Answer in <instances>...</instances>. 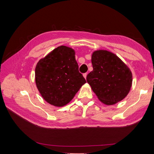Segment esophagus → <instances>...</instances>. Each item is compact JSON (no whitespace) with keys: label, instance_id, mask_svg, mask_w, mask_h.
<instances>
[{"label":"esophagus","instance_id":"esophagus-1","mask_svg":"<svg viewBox=\"0 0 154 154\" xmlns=\"http://www.w3.org/2000/svg\"><path fill=\"white\" fill-rule=\"evenodd\" d=\"M87 73L83 74V77H85V79H86V78H87Z\"/></svg>","mask_w":154,"mask_h":154}]
</instances>
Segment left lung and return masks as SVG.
Wrapping results in <instances>:
<instances>
[{
  "mask_svg": "<svg viewBox=\"0 0 154 154\" xmlns=\"http://www.w3.org/2000/svg\"><path fill=\"white\" fill-rule=\"evenodd\" d=\"M93 70L87 81L99 100L106 105L120 102L129 93L132 84L130 68L109 51H94L91 57Z\"/></svg>",
  "mask_w": 154,
  "mask_h": 154,
  "instance_id": "obj_1",
  "label": "left lung"
}]
</instances>
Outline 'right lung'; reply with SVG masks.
Returning <instances> with one entry per match:
<instances>
[{
  "label": "right lung",
  "instance_id": "add662e5",
  "mask_svg": "<svg viewBox=\"0 0 154 154\" xmlns=\"http://www.w3.org/2000/svg\"><path fill=\"white\" fill-rule=\"evenodd\" d=\"M36 87L43 99L55 106H63L73 99L86 80L79 73L71 48L60 45L38 62Z\"/></svg>",
  "mask_w": 154,
  "mask_h": 154
}]
</instances>
